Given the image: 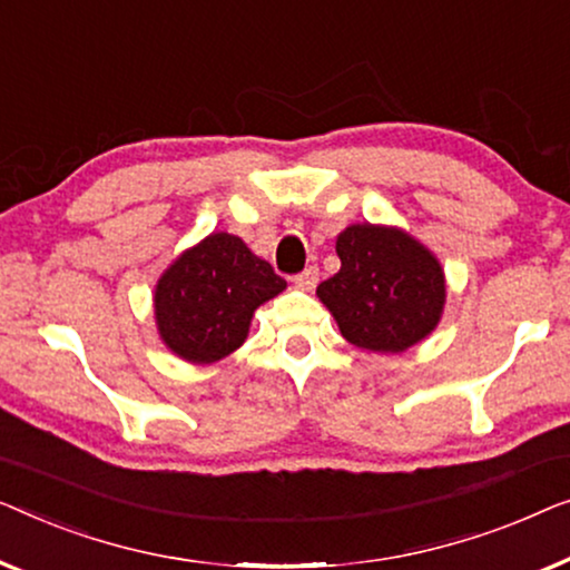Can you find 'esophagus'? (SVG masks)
Listing matches in <instances>:
<instances>
[{
	"instance_id": "1",
	"label": "esophagus",
	"mask_w": 570,
	"mask_h": 570,
	"mask_svg": "<svg viewBox=\"0 0 570 570\" xmlns=\"http://www.w3.org/2000/svg\"><path fill=\"white\" fill-rule=\"evenodd\" d=\"M317 282H320V271L315 266H309L307 271H302V274L294 278V284L299 286L302 292H312V288L317 286Z\"/></svg>"
}]
</instances>
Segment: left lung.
Listing matches in <instances>:
<instances>
[{
    "mask_svg": "<svg viewBox=\"0 0 570 570\" xmlns=\"http://www.w3.org/2000/svg\"><path fill=\"white\" fill-rule=\"evenodd\" d=\"M341 271L317 286L351 346L405 354L442 323V263L411 232L392 224H348L335 237Z\"/></svg>",
    "mask_w": 570,
    "mask_h": 570,
    "instance_id": "left-lung-1",
    "label": "left lung"
}]
</instances>
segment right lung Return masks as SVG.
I'll list each match as a JSON object with an SVG mask.
<instances>
[{
    "instance_id": "right-lung-1",
    "label": "right lung",
    "mask_w": 570,
    "mask_h": 570,
    "mask_svg": "<svg viewBox=\"0 0 570 570\" xmlns=\"http://www.w3.org/2000/svg\"><path fill=\"white\" fill-rule=\"evenodd\" d=\"M286 288L237 235L212 232L183 250L155 286V325L167 351L188 364H216L243 346L255 309Z\"/></svg>"
}]
</instances>
